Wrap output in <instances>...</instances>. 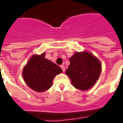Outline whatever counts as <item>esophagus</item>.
Segmentation results:
<instances>
[{
    "instance_id": "34e87169",
    "label": "esophagus",
    "mask_w": 123,
    "mask_h": 123,
    "mask_svg": "<svg viewBox=\"0 0 123 123\" xmlns=\"http://www.w3.org/2000/svg\"><path fill=\"white\" fill-rule=\"evenodd\" d=\"M61 69H62V71H63V72H64L65 69H65L64 66H63V65H61Z\"/></svg>"
}]
</instances>
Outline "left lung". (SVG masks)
<instances>
[{
	"label": "left lung",
	"instance_id": "1",
	"mask_svg": "<svg viewBox=\"0 0 123 123\" xmlns=\"http://www.w3.org/2000/svg\"><path fill=\"white\" fill-rule=\"evenodd\" d=\"M70 65L66 74L73 86L79 90L91 88L98 81L101 72V64L98 59L87 51L76 52L69 59Z\"/></svg>",
	"mask_w": 123,
	"mask_h": 123
}]
</instances>
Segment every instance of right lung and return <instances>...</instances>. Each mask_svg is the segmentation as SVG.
Returning a JSON list of instances; mask_svg holds the SVG:
<instances>
[{"mask_svg":"<svg viewBox=\"0 0 123 123\" xmlns=\"http://www.w3.org/2000/svg\"><path fill=\"white\" fill-rule=\"evenodd\" d=\"M45 54L33 55L22 71L27 85L35 91L44 92L52 86L56 75L62 72L59 66L45 59Z\"/></svg>","mask_w":123,"mask_h":123,"instance_id":"1","label":"right lung"}]
</instances>
